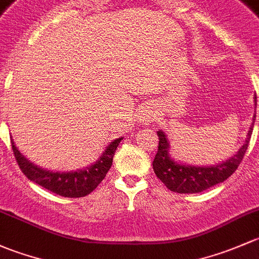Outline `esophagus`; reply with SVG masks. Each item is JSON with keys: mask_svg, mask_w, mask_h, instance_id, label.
I'll return each mask as SVG.
<instances>
[{"mask_svg": "<svg viewBox=\"0 0 259 259\" xmlns=\"http://www.w3.org/2000/svg\"><path fill=\"white\" fill-rule=\"evenodd\" d=\"M157 117L156 107H153L152 105L145 106L142 108V111H140V116H138V119H140V123L142 124H149L151 122H153Z\"/></svg>", "mask_w": 259, "mask_h": 259, "instance_id": "34e87169", "label": "esophagus"}]
</instances>
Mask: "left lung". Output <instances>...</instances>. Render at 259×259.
Returning <instances> with one entry per match:
<instances>
[{
  "instance_id": "left-lung-1",
  "label": "left lung",
  "mask_w": 259,
  "mask_h": 259,
  "mask_svg": "<svg viewBox=\"0 0 259 259\" xmlns=\"http://www.w3.org/2000/svg\"><path fill=\"white\" fill-rule=\"evenodd\" d=\"M254 107H257V97L254 95ZM255 112V111H254ZM255 114L253 116L254 123ZM253 123L247 133V138L241 148L226 161L213 166H192L173 159L169 154V142L167 135L162 130L157 131L159 143L158 151L153 161V169L157 177L166 185V187L177 193H199L209 187L222 183L233 175L243 159L248 148L250 136L253 132Z\"/></svg>"
}]
</instances>
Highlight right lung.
Here are the masks:
<instances>
[{"label": "right lung", "mask_w": 259, "mask_h": 259, "mask_svg": "<svg viewBox=\"0 0 259 259\" xmlns=\"http://www.w3.org/2000/svg\"><path fill=\"white\" fill-rule=\"evenodd\" d=\"M122 140L123 138L119 137L112 141L105 148V151L100 154L97 161L93 162L89 167L70 170V172H58V170L55 172V170L42 168L31 162L28 158H26L21 153V151H18V148L16 147L13 140H11V143H12L16 161L28 180L58 194V196L79 198V197H84L95 191L96 187L102 182V180L111 168L114 152Z\"/></svg>", "instance_id": "add662e5"}]
</instances>
